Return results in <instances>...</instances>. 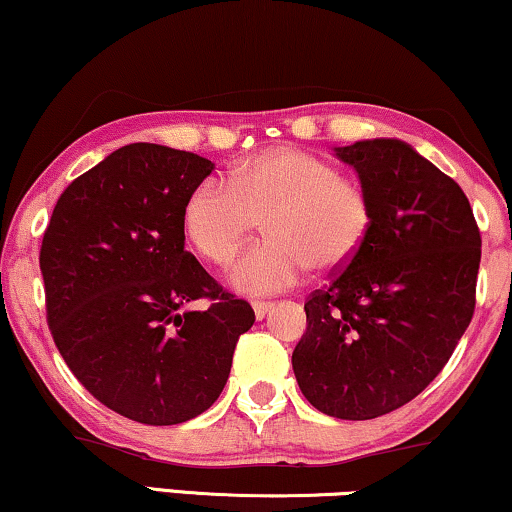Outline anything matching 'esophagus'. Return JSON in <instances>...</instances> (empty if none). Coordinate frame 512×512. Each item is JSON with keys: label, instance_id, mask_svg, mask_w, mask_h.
Here are the masks:
<instances>
[{"label": "esophagus", "instance_id": "1", "mask_svg": "<svg viewBox=\"0 0 512 512\" xmlns=\"http://www.w3.org/2000/svg\"><path fill=\"white\" fill-rule=\"evenodd\" d=\"M251 308H254L256 320H263L265 315H270V310L275 308V305H272L270 301H254V303H251Z\"/></svg>", "mask_w": 512, "mask_h": 512}]
</instances>
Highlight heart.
I'll return each instance as SVG.
<instances>
[{
  "instance_id": "b5f03b06",
  "label": "heart",
  "mask_w": 512,
  "mask_h": 512,
  "mask_svg": "<svg viewBox=\"0 0 512 512\" xmlns=\"http://www.w3.org/2000/svg\"><path fill=\"white\" fill-rule=\"evenodd\" d=\"M265 225L268 240L242 251L228 268L240 294L291 289L305 268L329 277L348 268L374 228V202L336 164L298 148H270L230 171V183L207 178L183 204V230L197 254L225 263Z\"/></svg>"
}]
</instances>
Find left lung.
<instances>
[{
    "label": "left lung",
    "mask_w": 512,
    "mask_h": 512,
    "mask_svg": "<svg viewBox=\"0 0 512 512\" xmlns=\"http://www.w3.org/2000/svg\"><path fill=\"white\" fill-rule=\"evenodd\" d=\"M374 202L348 268L305 301L291 364L322 414L367 421L414 400L449 362L475 310L482 240L459 183L397 138L334 148Z\"/></svg>",
    "instance_id": "left-lung-1"
}]
</instances>
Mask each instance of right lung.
<instances>
[{"label": "right lung", "mask_w": 512, "mask_h": 512, "mask_svg": "<svg viewBox=\"0 0 512 512\" xmlns=\"http://www.w3.org/2000/svg\"><path fill=\"white\" fill-rule=\"evenodd\" d=\"M211 171L192 152L124 145L65 188L39 251L65 364L98 402L148 426L207 411L256 320L185 251L183 204ZM199 297L210 308L188 311Z\"/></svg>", "instance_id": "obj_1"}]
</instances>
